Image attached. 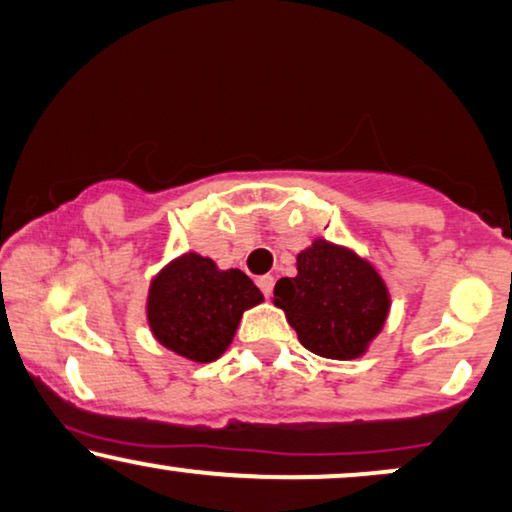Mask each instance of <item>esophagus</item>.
Returning <instances> with one entry per match:
<instances>
[{
    "label": "esophagus",
    "mask_w": 512,
    "mask_h": 512,
    "mask_svg": "<svg viewBox=\"0 0 512 512\" xmlns=\"http://www.w3.org/2000/svg\"><path fill=\"white\" fill-rule=\"evenodd\" d=\"M257 285H260V290L264 292V297H271V292H274V276H260L257 278Z\"/></svg>",
    "instance_id": "1"
}]
</instances>
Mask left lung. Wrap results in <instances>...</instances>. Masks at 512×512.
I'll use <instances>...</instances> for the list:
<instances>
[{"instance_id":"1","label":"left lung","mask_w":512,"mask_h":512,"mask_svg":"<svg viewBox=\"0 0 512 512\" xmlns=\"http://www.w3.org/2000/svg\"><path fill=\"white\" fill-rule=\"evenodd\" d=\"M274 304L304 349L320 358L356 360L384 330L391 290L367 257L313 238L297 255V276L276 283Z\"/></svg>"}]
</instances>
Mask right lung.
Segmentation results:
<instances>
[{"mask_svg": "<svg viewBox=\"0 0 512 512\" xmlns=\"http://www.w3.org/2000/svg\"><path fill=\"white\" fill-rule=\"evenodd\" d=\"M264 295L241 269H220L185 252L159 269L147 290V325L161 346L189 363H213L229 349L243 313Z\"/></svg>", "mask_w": 512, "mask_h": 512, "instance_id": "1", "label": "right lung"}]
</instances>
